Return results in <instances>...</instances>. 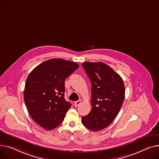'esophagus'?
I'll use <instances>...</instances> for the list:
<instances>
[{"instance_id": "esophagus-1", "label": "esophagus", "mask_w": 159, "mask_h": 159, "mask_svg": "<svg viewBox=\"0 0 159 159\" xmlns=\"http://www.w3.org/2000/svg\"><path fill=\"white\" fill-rule=\"evenodd\" d=\"M81 102H82L81 100H79V101H76V102H74V105H75V107H77L81 103Z\"/></svg>"}]
</instances>
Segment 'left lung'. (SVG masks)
I'll list each match as a JSON object with an SVG mask.
<instances>
[{
	"mask_svg": "<svg viewBox=\"0 0 159 159\" xmlns=\"http://www.w3.org/2000/svg\"><path fill=\"white\" fill-rule=\"evenodd\" d=\"M91 83V110L82 117L84 126L92 131L108 126L120 112L125 98L122 78L102 62L82 63Z\"/></svg>",
	"mask_w": 159,
	"mask_h": 159,
	"instance_id": "obj_1",
	"label": "left lung"
}]
</instances>
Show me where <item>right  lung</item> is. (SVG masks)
Returning <instances> with one entry per match:
<instances>
[{"instance_id":"add662e5","label":"right lung","mask_w":159,"mask_h":159,"mask_svg":"<svg viewBox=\"0 0 159 159\" xmlns=\"http://www.w3.org/2000/svg\"><path fill=\"white\" fill-rule=\"evenodd\" d=\"M79 67L75 62L52 59L30 73L24 98L32 119L41 127L50 130L64 120L71 105L65 100V80Z\"/></svg>"}]
</instances>
